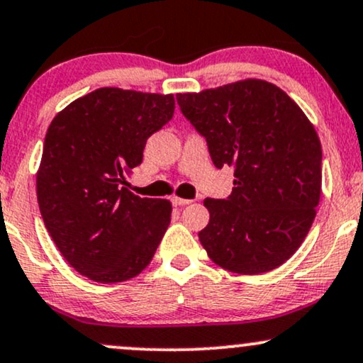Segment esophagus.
<instances>
[{
  "label": "esophagus",
  "instance_id": "34e87169",
  "mask_svg": "<svg viewBox=\"0 0 363 363\" xmlns=\"http://www.w3.org/2000/svg\"><path fill=\"white\" fill-rule=\"evenodd\" d=\"M172 202H173V205H177V207H183V205L191 203V200H189V199H180V196H173Z\"/></svg>",
  "mask_w": 363,
  "mask_h": 363
}]
</instances>
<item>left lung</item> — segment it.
Listing matches in <instances>:
<instances>
[{
  "mask_svg": "<svg viewBox=\"0 0 363 363\" xmlns=\"http://www.w3.org/2000/svg\"><path fill=\"white\" fill-rule=\"evenodd\" d=\"M213 164L234 168L227 199H205L210 220L199 239L208 257L237 274L276 269L296 252L321 195V145L284 91L259 79L177 94Z\"/></svg>",
  "mask_w": 363,
  "mask_h": 363,
  "instance_id": "obj_1",
  "label": "left lung"
}]
</instances>
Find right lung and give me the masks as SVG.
Wrapping results in <instances>:
<instances>
[{"label":"right lung","instance_id":"add662e5","mask_svg":"<svg viewBox=\"0 0 363 363\" xmlns=\"http://www.w3.org/2000/svg\"><path fill=\"white\" fill-rule=\"evenodd\" d=\"M174 113L173 94L102 87L70 102L48 126L37 196L48 234L79 274L102 284L138 276L153 259L172 203L141 199L124 174Z\"/></svg>","mask_w":363,"mask_h":363}]
</instances>
